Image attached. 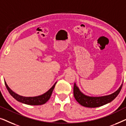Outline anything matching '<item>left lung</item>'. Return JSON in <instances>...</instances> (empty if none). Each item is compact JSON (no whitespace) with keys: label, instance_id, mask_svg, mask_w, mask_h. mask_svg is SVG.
I'll use <instances>...</instances> for the list:
<instances>
[{"label":"left lung","instance_id":"obj_1","mask_svg":"<svg viewBox=\"0 0 126 126\" xmlns=\"http://www.w3.org/2000/svg\"><path fill=\"white\" fill-rule=\"evenodd\" d=\"M123 82L119 88V89L114 93L109 95L99 96V97H92L84 94L79 89L76 83L74 84L73 94L74 97L76 101L81 106L89 108H95L104 106V105L111 102L118 95L121 91L123 85Z\"/></svg>","mask_w":126,"mask_h":126}]
</instances>
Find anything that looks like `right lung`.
<instances>
[{
	"instance_id": "add662e5",
	"label": "right lung",
	"mask_w": 126,
	"mask_h": 126,
	"mask_svg": "<svg viewBox=\"0 0 126 126\" xmlns=\"http://www.w3.org/2000/svg\"><path fill=\"white\" fill-rule=\"evenodd\" d=\"M4 83L8 92L10 93V94L18 101H19L20 103H24V104H26L32 105V106H38V105L44 104L49 100L51 94H52L55 85H56L57 82L53 85V87H51L49 90H48L46 93H45V94H41L40 96H35V97H25V96L19 95V94H16V93L13 92V91L8 87V86L7 85V84L6 81H4Z\"/></svg>"
}]
</instances>
